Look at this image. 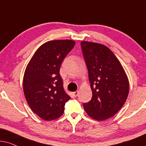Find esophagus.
I'll list each match as a JSON object with an SVG mask.
<instances>
[{"mask_svg": "<svg viewBox=\"0 0 146 146\" xmlns=\"http://www.w3.org/2000/svg\"><path fill=\"white\" fill-rule=\"evenodd\" d=\"M78 94H79V91H75V92H73V95L74 97H77L78 96Z\"/></svg>", "mask_w": 146, "mask_h": 146, "instance_id": "34e87169", "label": "esophagus"}]
</instances>
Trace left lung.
Returning a JSON list of instances; mask_svg holds the SVG:
<instances>
[{
	"label": "left lung",
	"instance_id": "left-lung-1",
	"mask_svg": "<svg viewBox=\"0 0 146 146\" xmlns=\"http://www.w3.org/2000/svg\"><path fill=\"white\" fill-rule=\"evenodd\" d=\"M81 45L93 95L83 108L93 119H108L119 111L127 100L129 88L127 75L108 46L88 41H81Z\"/></svg>",
	"mask_w": 146,
	"mask_h": 146
}]
</instances>
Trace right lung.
<instances>
[{
    "instance_id": "right-lung-1",
    "label": "right lung",
    "mask_w": 146,
    "mask_h": 146,
    "mask_svg": "<svg viewBox=\"0 0 146 146\" xmlns=\"http://www.w3.org/2000/svg\"><path fill=\"white\" fill-rule=\"evenodd\" d=\"M72 40H50L42 44L25 69L23 91L29 107L44 120L63 115L65 103L71 98L63 89L59 71L61 63L74 47Z\"/></svg>"
}]
</instances>
